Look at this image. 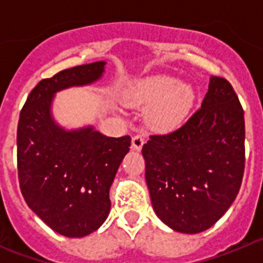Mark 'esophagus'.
<instances>
[{"mask_svg":"<svg viewBox=\"0 0 263 263\" xmlns=\"http://www.w3.org/2000/svg\"><path fill=\"white\" fill-rule=\"evenodd\" d=\"M143 143H145V138H143L141 134H137V136H134L133 139H132V146H133V148L137 150V152H139V150L142 148Z\"/></svg>","mask_w":263,"mask_h":263,"instance_id":"obj_1","label":"esophagus"}]
</instances>
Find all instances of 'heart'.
Instances as JSON below:
<instances>
[{
    "label": "heart",
    "mask_w": 263,
    "mask_h": 263,
    "mask_svg": "<svg viewBox=\"0 0 263 263\" xmlns=\"http://www.w3.org/2000/svg\"><path fill=\"white\" fill-rule=\"evenodd\" d=\"M195 93L190 84L178 83L171 76H154L143 80L132 89L127 103L150 106L148 125L157 130H170L178 126L194 104Z\"/></svg>",
    "instance_id": "obj_1"
}]
</instances>
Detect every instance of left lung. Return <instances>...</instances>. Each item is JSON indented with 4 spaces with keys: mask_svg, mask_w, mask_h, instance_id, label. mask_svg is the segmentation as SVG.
Returning a JSON list of instances; mask_svg holds the SVG:
<instances>
[{
    "mask_svg": "<svg viewBox=\"0 0 263 263\" xmlns=\"http://www.w3.org/2000/svg\"><path fill=\"white\" fill-rule=\"evenodd\" d=\"M153 208L171 229L200 233L236 199L245 168L243 109L227 79L212 76L201 106L183 126L142 147Z\"/></svg>",
    "mask_w": 263,
    "mask_h": 263,
    "instance_id": "obj_1",
    "label": "left lung"
}]
</instances>
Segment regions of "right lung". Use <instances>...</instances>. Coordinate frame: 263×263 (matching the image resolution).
I'll return each mask as SVG.
<instances>
[{"instance_id":"1","label":"right lung","mask_w":263,"mask_h":263,"mask_svg":"<svg viewBox=\"0 0 263 263\" xmlns=\"http://www.w3.org/2000/svg\"><path fill=\"white\" fill-rule=\"evenodd\" d=\"M105 62L72 67L43 79L30 92L20 115L17 163L25 201L66 237L97 231L110 211L109 190L129 152V136L113 138L92 126L67 132L51 116L53 95L103 76Z\"/></svg>"}]
</instances>
